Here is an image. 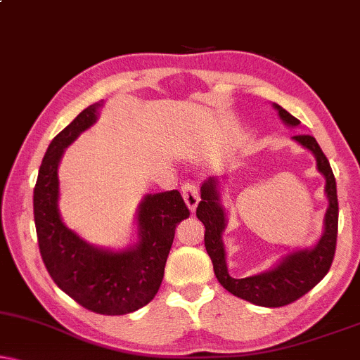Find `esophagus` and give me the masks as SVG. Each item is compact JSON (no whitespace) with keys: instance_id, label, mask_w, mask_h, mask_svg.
<instances>
[{"instance_id":"34e87169","label":"esophagus","mask_w":360,"mask_h":360,"mask_svg":"<svg viewBox=\"0 0 360 360\" xmlns=\"http://www.w3.org/2000/svg\"><path fill=\"white\" fill-rule=\"evenodd\" d=\"M181 193H183L186 205H188L191 212H194L195 207H198V204H199L198 186H195L194 183H184L183 188H181Z\"/></svg>"}]
</instances>
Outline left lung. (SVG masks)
<instances>
[{
  "mask_svg": "<svg viewBox=\"0 0 360 360\" xmlns=\"http://www.w3.org/2000/svg\"><path fill=\"white\" fill-rule=\"evenodd\" d=\"M273 108L276 110L278 117L286 127H300V120L281 108L280 105L273 103ZM291 140L313 153L316 169L326 179L324 194L328 199V209L323 220V233L313 247L296 248L281 257L268 270L237 280L230 276L227 266V253H225L222 238L227 227V210L222 204V188L217 177H209L200 186V202L195 210V215L205 227L204 245L212 260L214 273L219 283L237 298L257 306H265V308L286 306L314 288L329 271L334 252H336L339 205L333 169L313 136L296 135Z\"/></svg>",
  "mask_w": 360,
  "mask_h": 360,
  "instance_id": "8db88e82",
  "label": "left lung"
}]
</instances>
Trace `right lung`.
I'll use <instances>...</instances> for the list:
<instances>
[{"label": "right lung", "mask_w": 360, "mask_h": 360, "mask_svg": "<svg viewBox=\"0 0 360 360\" xmlns=\"http://www.w3.org/2000/svg\"><path fill=\"white\" fill-rule=\"evenodd\" d=\"M103 102L82 110L51 141L34 188V224L42 262L59 288L94 313L143 308L160 290L176 225L189 217L179 191L146 194L138 205L136 240L122 250L97 247L67 227L59 210V165L67 146L97 123Z\"/></svg>", "instance_id": "1"}]
</instances>
